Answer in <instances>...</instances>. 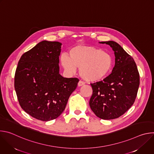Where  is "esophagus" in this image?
Returning <instances> with one entry per match:
<instances>
[{
  "instance_id": "obj_1",
  "label": "esophagus",
  "mask_w": 154,
  "mask_h": 154,
  "mask_svg": "<svg viewBox=\"0 0 154 154\" xmlns=\"http://www.w3.org/2000/svg\"><path fill=\"white\" fill-rule=\"evenodd\" d=\"M85 85V83L82 81H79V83H78V86H82L83 85Z\"/></svg>"
}]
</instances>
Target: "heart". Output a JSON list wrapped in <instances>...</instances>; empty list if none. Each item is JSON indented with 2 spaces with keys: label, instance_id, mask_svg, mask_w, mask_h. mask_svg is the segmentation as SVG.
Instances as JSON below:
<instances>
[{
  "label": "heart",
  "instance_id": "heart-1",
  "mask_svg": "<svg viewBox=\"0 0 154 154\" xmlns=\"http://www.w3.org/2000/svg\"><path fill=\"white\" fill-rule=\"evenodd\" d=\"M68 55L63 54L60 63L68 73L73 74L79 68L81 77L89 82L103 80L111 73L114 60L111 54L90 46H77L72 48Z\"/></svg>",
  "mask_w": 154,
  "mask_h": 154
}]
</instances>
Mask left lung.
Returning <instances> with one entry per match:
<instances>
[{
    "label": "left lung",
    "mask_w": 154,
    "mask_h": 154,
    "mask_svg": "<svg viewBox=\"0 0 154 154\" xmlns=\"http://www.w3.org/2000/svg\"><path fill=\"white\" fill-rule=\"evenodd\" d=\"M114 51L115 65L112 72L103 81L91 83L93 94L90 106L100 119L109 120L124 114L135 100L140 85L137 64L116 42H100Z\"/></svg>",
    "instance_id": "left-lung-1"
}]
</instances>
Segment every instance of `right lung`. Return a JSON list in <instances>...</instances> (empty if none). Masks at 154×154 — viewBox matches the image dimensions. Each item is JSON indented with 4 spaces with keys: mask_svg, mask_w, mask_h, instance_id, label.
Segmentation results:
<instances>
[{
    "mask_svg": "<svg viewBox=\"0 0 154 154\" xmlns=\"http://www.w3.org/2000/svg\"><path fill=\"white\" fill-rule=\"evenodd\" d=\"M61 42L42 41L21 56L14 76L19 103L31 116L42 121L64 110L79 80L60 74Z\"/></svg>",
    "mask_w": 154,
    "mask_h": 154,
    "instance_id": "add662e5",
    "label": "right lung"
}]
</instances>
